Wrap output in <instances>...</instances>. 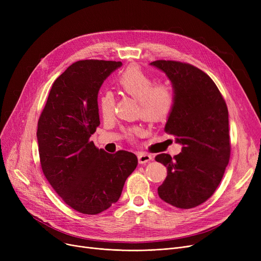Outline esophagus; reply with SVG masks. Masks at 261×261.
<instances>
[{"label":"esophagus","instance_id":"1","mask_svg":"<svg viewBox=\"0 0 261 261\" xmlns=\"http://www.w3.org/2000/svg\"><path fill=\"white\" fill-rule=\"evenodd\" d=\"M138 158H139V163L140 164H147L150 161H152V156L150 154H146V153H140L138 155Z\"/></svg>","mask_w":261,"mask_h":261}]
</instances>
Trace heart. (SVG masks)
<instances>
[{"label":"heart","instance_id":"heart-1","mask_svg":"<svg viewBox=\"0 0 261 261\" xmlns=\"http://www.w3.org/2000/svg\"><path fill=\"white\" fill-rule=\"evenodd\" d=\"M117 86L122 92L140 101L141 114L148 121H162L170 116L175 107L176 96L173 87L169 82L154 85L153 77L145 72L139 65H129L116 79ZM98 107L103 118L112 117L115 108V98L111 92L100 95ZM141 133L139 128H131L127 131L129 139H134Z\"/></svg>","mask_w":261,"mask_h":261}]
</instances>
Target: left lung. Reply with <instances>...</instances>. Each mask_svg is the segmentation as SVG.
<instances>
[{
  "instance_id": "left-lung-1",
  "label": "left lung",
  "mask_w": 261,
  "mask_h": 261,
  "mask_svg": "<svg viewBox=\"0 0 261 261\" xmlns=\"http://www.w3.org/2000/svg\"><path fill=\"white\" fill-rule=\"evenodd\" d=\"M150 64L171 80L176 101L165 132L183 145L182 152L173 158L155 156L167 168L158 194L174 207L194 208L214 195L229 161L227 106L213 79L200 68L173 60Z\"/></svg>"
}]
</instances>
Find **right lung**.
I'll use <instances>...</instances> for the list:
<instances>
[{
    "label": "right lung",
    "instance_id": "1",
    "mask_svg": "<svg viewBox=\"0 0 261 261\" xmlns=\"http://www.w3.org/2000/svg\"><path fill=\"white\" fill-rule=\"evenodd\" d=\"M120 61L79 60L54 81L38 120L41 168L73 210L97 215L118 201L138 166L132 152L108 153L90 141L99 126L97 95Z\"/></svg>",
    "mask_w": 261,
    "mask_h": 261
}]
</instances>
